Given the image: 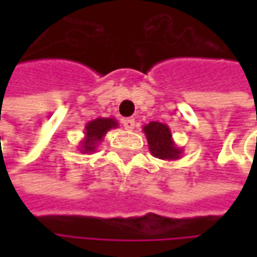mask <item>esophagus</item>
<instances>
[{
  "label": "esophagus",
  "instance_id": "obj_1",
  "mask_svg": "<svg viewBox=\"0 0 257 257\" xmlns=\"http://www.w3.org/2000/svg\"><path fill=\"white\" fill-rule=\"evenodd\" d=\"M123 128L126 129V131H132L134 129V126H135V120L134 119H131V117H128V119H123Z\"/></svg>",
  "mask_w": 257,
  "mask_h": 257
}]
</instances>
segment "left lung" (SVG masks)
<instances>
[{
  "mask_svg": "<svg viewBox=\"0 0 257 257\" xmlns=\"http://www.w3.org/2000/svg\"><path fill=\"white\" fill-rule=\"evenodd\" d=\"M143 131L149 143V150L155 158L162 161H177L181 158L183 150L174 143L168 125L161 122H150L143 126Z\"/></svg>",
  "mask_w": 257,
  "mask_h": 257,
  "instance_id": "1",
  "label": "left lung"
}]
</instances>
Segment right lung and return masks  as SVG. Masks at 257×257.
I'll list each match as a JSON object with an SVG mask.
<instances>
[{"mask_svg":"<svg viewBox=\"0 0 257 257\" xmlns=\"http://www.w3.org/2000/svg\"><path fill=\"white\" fill-rule=\"evenodd\" d=\"M119 123L114 117H98L90 120L84 126V138L80 141V153H93L99 143L104 140L105 134L113 128H117Z\"/></svg>","mask_w":257,"mask_h":257,"instance_id":"add662e5","label":"right lung"}]
</instances>
